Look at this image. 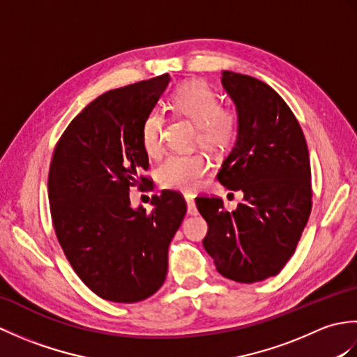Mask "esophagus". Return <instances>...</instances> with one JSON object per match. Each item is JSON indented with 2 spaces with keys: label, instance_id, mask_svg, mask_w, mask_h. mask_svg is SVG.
Wrapping results in <instances>:
<instances>
[{
  "label": "esophagus",
  "instance_id": "34e87169",
  "mask_svg": "<svg viewBox=\"0 0 357 357\" xmlns=\"http://www.w3.org/2000/svg\"><path fill=\"white\" fill-rule=\"evenodd\" d=\"M185 202H187V213L188 215H196V213H198V210H196V204H195L193 196L185 195Z\"/></svg>",
  "mask_w": 357,
  "mask_h": 357
}]
</instances>
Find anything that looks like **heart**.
<instances>
[{
  "instance_id": "obj_1",
  "label": "heart",
  "mask_w": 357,
  "mask_h": 357,
  "mask_svg": "<svg viewBox=\"0 0 357 357\" xmlns=\"http://www.w3.org/2000/svg\"><path fill=\"white\" fill-rule=\"evenodd\" d=\"M169 104L174 113L196 124L195 141L211 153L222 155L238 138L239 115L229 105L219 104L216 92L206 81L188 79L173 89ZM164 119L158 112H150L142 123L141 142L149 156L162 153ZM210 159L204 151L172 155L158 169V181L169 190L192 193L201 187L210 170Z\"/></svg>"
}]
</instances>
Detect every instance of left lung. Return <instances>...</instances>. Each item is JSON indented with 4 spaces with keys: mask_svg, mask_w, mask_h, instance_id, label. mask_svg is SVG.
<instances>
[{
    "mask_svg": "<svg viewBox=\"0 0 357 357\" xmlns=\"http://www.w3.org/2000/svg\"><path fill=\"white\" fill-rule=\"evenodd\" d=\"M239 133L218 181L244 193L227 211L221 198L196 199L208 224L202 244L224 278L252 284L276 276L293 256L312 211V169L298 119L268 84L224 70Z\"/></svg>",
    "mask_w": 357,
    "mask_h": 357,
    "instance_id": "8db88e82",
    "label": "left lung"
}]
</instances>
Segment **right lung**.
<instances>
[{
    "instance_id": "obj_1",
    "label": "right lung",
    "mask_w": 357,
    "mask_h": 357,
    "mask_svg": "<svg viewBox=\"0 0 357 357\" xmlns=\"http://www.w3.org/2000/svg\"><path fill=\"white\" fill-rule=\"evenodd\" d=\"M169 73L98 96L59 138L49 172L53 229L72 268L100 298L132 304L165 280L169 245L185 216L176 192L153 196V210L132 208L128 190L149 169L142 123Z\"/></svg>"
}]
</instances>
